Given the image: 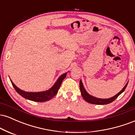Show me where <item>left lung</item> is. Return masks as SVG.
<instances>
[{"instance_id":"8db88e82","label":"left lung","mask_w":135,"mask_h":135,"mask_svg":"<svg viewBox=\"0 0 135 135\" xmlns=\"http://www.w3.org/2000/svg\"><path fill=\"white\" fill-rule=\"evenodd\" d=\"M128 84V82L125 85V86L123 88V89H122L120 92L116 94V95H115L114 97H113L112 98H107V99L98 98L93 97V96H91L89 94H88V93L86 91V89H84V88L83 84L82 83L81 80H80L79 84H80V93H81L82 97H83V98L84 99L86 102H88V103H91V104L106 105V104H108V103H111V102H112L113 101H114V100H115V99L117 98L125 90Z\"/></svg>"}]
</instances>
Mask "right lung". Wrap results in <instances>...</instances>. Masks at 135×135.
Segmentation results:
<instances>
[{
	"label": "right lung",
	"instance_id": "1",
	"mask_svg": "<svg viewBox=\"0 0 135 135\" xmlns=\"http://www.w3.org/2000/svg\"><path fill=\"white\" fill-rule=\"evenodd\" d=\"M66 74L67 73H65L59 77L55 84L49 90L42 91V92H26V91L19 89L16 86H15V84L12 82V80H11V82L12 84H13V87L15 89V90L16 91V92L25 98L33 102H47L48 100L52 99L57 94L63 80L66 76Z\"/></svg>",
	"mask_w": 135,
	"mask_h": 135
}]
</instances>
